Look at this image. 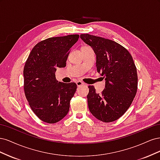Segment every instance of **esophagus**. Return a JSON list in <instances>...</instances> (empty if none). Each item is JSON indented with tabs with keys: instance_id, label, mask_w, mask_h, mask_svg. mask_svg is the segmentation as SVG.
Masks as SVG:
<instances>
[{
	"instance_id": "obj_1",
	"label": "esophagus",
	"mask_w": 160,
	"mask_h": 160,
	"mask_svg": "<svg viewBox=\"0 0 160 160\" xmlns=\"http://www.w3.org/2000/svg\"><path fill=\"white\" fill-rule=\"evenodd\" d=\"M76 84H77V87H80V86H81V85H84V83H83V82L81 81H77L76 82Z\"/></svg>"
}]
</instances>
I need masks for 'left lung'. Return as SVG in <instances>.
I'll return each mask as SVG.
<instances>
[{
    "mask_svg": "<svg viewBox=\"0 0 160 160\" xmlns=\"http://www.w3.org/2000/svg\"><path fill=\"white\" fill-rule=\"evenodd\" d=\"M80 37L93 48L97 70L105 80V88L101 93L89 86V109L101 122H114L128 109L137 93L138 74L133 58L125 47L113 41L89 34Z\"/></svg>",
    "mask_w": 160,
    "mask_h": 160,
    "instance_id": "obj_1",
    "label": "left lung"
}]
</instances>
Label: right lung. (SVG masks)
<instances>
[{"label": "right lung", "instance_id": "add662e5", "mask_svg": "<svg viewBox=\"0 0 160 160\" xmlns=\"http://www.w3.org/2000/svg\"><path fill=\"white\" fill-rule=\"evenodd\" d=\"M79 35L51 37L32 48L23 70L24 91L31 109L41 121L59 122L68 113L77 85L56 80L57 67H65Z\"/></svg>", "mask_w": 160, "mask_h": 160}]
</instances>
